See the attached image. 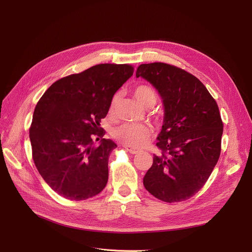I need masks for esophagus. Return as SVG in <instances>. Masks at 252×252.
Masks as SVG:
<instances>
[{
    "instance_id": "1",
    "label": "esophagus",
    "mask_w": 252,
    "mask_h": 252,
    "mask_svg": "<svg viewBox=\"0 0 252 252\" xmlns=\"http://www.w3.org/2000/svg\"><path fill=\"white\" fill-rule=\"evenodd\" d=\"M125 148H126V151H128V152L131 153V154H137V153L139 152V150H137V149H135V148H131V147H129V146H125Z\"/></svg>"
}]
</instances>
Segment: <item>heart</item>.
<instances>
[{"label": "heart", "mask_w": 252, "mask_h": 252, "mask_svg": "<svg viewBox=\"0 0 252 252\" xmlns=\"http://www.w3.org/2000/svg\"><path fill=\"white\" fill-rule=\"evenodd\" d=\"M134 94L142 105L147 108L152 107L157 101V94L155 90L146 84L137 86L134 89ZM119 97H121L119 93H115L111 99L109 107V112L111 114L116 110ZM151 134L152 128L146 124H123L113 129L112 137L126 145V146L139 148L147 143Z\"/></svg>", "instance_id": "b5f03b06"}]
</instances>
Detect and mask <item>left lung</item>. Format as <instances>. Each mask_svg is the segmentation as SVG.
Here are the masks:
<instances>
[{"label":"left lung","mask_w":252,"mask_h":252,"mask_svg":"<svg viewBox=\"0 0 252 252\" xmlns=\"http://www.w3.org/2000/svg\"><path fill=\"white\" fill-rule=\"evenodd\" d=\"M158 91L164 106L163 126L144 187L157 199L180 202L199 191L220 155L222 122L205 86L177 66L141 64L136 72Z\"/></svg>","instance_id":"left-lung-1"}]
</instances>
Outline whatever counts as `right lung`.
I'll return each instance as SVG.
<instances>
[{
	"label": "right lung",
	"instance_id": "1",
	"mask_svg": "<svg viewBox=\"0 0 252 252\" xmlns=\"http://www.w3.org/2000/svg\"><path fill=\"white\" fill-rule=\"evenodd\" d=\"M133 73L129 64H98L58 79L38 100L30 127L32 159L51 189L66 199H88L107 184L108 157L117 146L103 138L100 123Z\"/></svg>",
	"mask_w": 252,
	"mask_h": 252
}]
</instances>
